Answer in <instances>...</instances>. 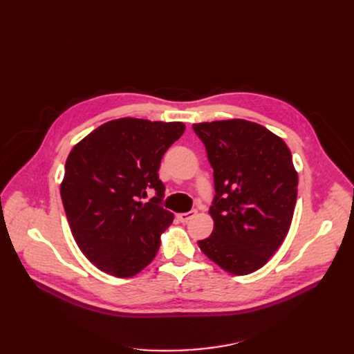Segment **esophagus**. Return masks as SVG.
<instances>
[{
  "instance_id": "34e87169",
  "label": "esophagus",
  "mask_w": 354,
  "mask_h": 354,
  "mask_svg": "<svg viewBox=\"0 0 354 354\" xmlns=\"http://www.w3.org/2000/svg\"><path fill=\"white\" fill-rule=\"evenodd\" d=\"M196 216V211H187V212H180L177 214V218L181 221V223H187L190 218H194Z\"/></svg>"
}]
</instances>
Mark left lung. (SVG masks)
<instances>
[{
	"mask_svg": "<svg viewBox=\"0 0 354 354\" xmlns=\"http://www.w3.org/2000/svg\"><path fill=\"white\" fill-rule=\"evenodd\" d=\"M214 169L212 233L201 251L224 272L250 274L270 260L294 217L298 174L279 136L245 120L194 124Z\"/></svg>",
	"mask_w": 354,
	"mask_h": 354,
	"instance_id": "8db88e82",
	"label": "left lung"
}]
</instances>
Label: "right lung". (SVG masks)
I'll list each match as a JSON object with an SVG mask.
<instances>
[{
    "mask_svg": "<svg viewBox=\"0 0 354 354\" xmlns=\"http://www.w3.org/2000/svg\"><path fill=\"white\" fill-rule=\"evenodd\" d=\"M183 122L120 118L104 122L72 147L60 196L72 236L99 270L133 277L151 264L174 214L158 203V169ZM157 196L143 203L147 190Z\"/></svg>",
    "mask_w": 354,
    "mask_h": 354,
    "instance_id": "1",
    "label": "right lung"
}]
</instances>
